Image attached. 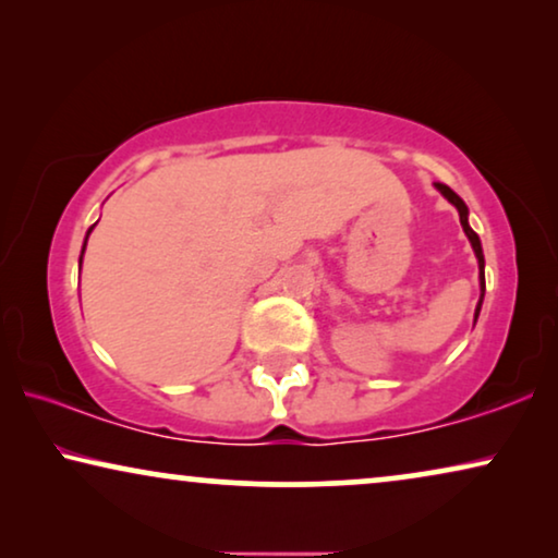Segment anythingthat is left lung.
Listing matches in <instances>:
<instances>
[{
	"label": "left lung",
	"instance_id": "1",
	"mask_svg": "<svg viewBox=\"0 0 558 558\" xmlns=\"http://www.w3.org/2000/svg\"><path fill=\"white\" fill-rule=\"evenodd\" d=\"M437 190H439L441 195L447 197L449 203L454 205L457 213H460V223H462V231L468 233V239H470V243H472V248H475V256H477V264H480V284H483V294H485V256H483V246H480V239H477V233L472 231L470 223H468V205H464V203H462V197L457 195L452 187H447L445 182H437ZM480 304H483V296H480ZM480 304H477V315H480ZM477 315H475V319H477Z\"/></svg>",
	"mask_w": 558,
	"mask_h": 558
}]
</instances>
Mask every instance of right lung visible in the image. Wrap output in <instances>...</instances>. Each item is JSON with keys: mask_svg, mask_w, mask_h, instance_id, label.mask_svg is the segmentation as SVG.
I'll return each instance as SVG.
<instances>
[{"mask_svg": "<svg viewBox=\"0 0 558 558\" xmlns=\"http://www.w3.org/2000/svg\"><path fill=\"white\" fill-rule=\"evenodd\" d=\"M90 231H94V228H88V233H90ZM86 241H88V235H86ZM83 248H86V243H83Z\"/></svg>", "mask_w": 558, "mask_h": 558, "instance_id": "1", "label": "right lung"}]
</instances>
